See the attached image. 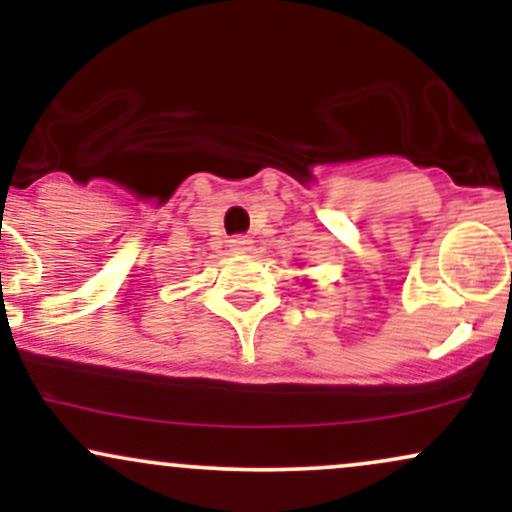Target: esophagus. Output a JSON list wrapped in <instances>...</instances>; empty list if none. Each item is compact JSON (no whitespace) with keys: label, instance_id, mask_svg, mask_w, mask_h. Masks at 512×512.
<instances>
[{"label":"esophagus","instance_id":"esophagus-1","mask_svg":"<svg viewBox=\"0 0 512 512\" xmlns=\"http://www.w3.org/2000/svg\"><path fill=\"white\" fill-rule=\"evenodd\" d=\"M228 245H231L233 252H250L252 250V240L248 236H233L228 240Z\"/></svg>","mask_w":512,"mask_h":512}]
</instances>
